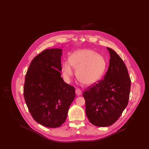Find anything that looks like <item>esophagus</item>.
Instances as JSON below:
<instances>
[{"label": "esophagus", "instance_id": "1", "mask_svg": "<svg viewBox=\"0 0 149 149\" xmlns=\"http://www.w3.org/2000/svg\"><path fill=\"white\" fill-rule=\"evenodd\" d=\"M75 93H76V94H77L78 95H81L82 94L81 91L80 89H79V88H77V89H76Z\"/></svg>", "mask_w": 149, "mask_h": 149}]
</instances>
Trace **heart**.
Segmentation results:
<instances>
[{
  "label": "heart",
  "mask_w": 149,
  "mask_h": 149,
  "mask_svg": "<svg viewBox=\"0 0 149 149\" xmlns=\"http://www.w3.org/2000/svg\"><path fill=\"white\" fill-rule=\"evenodd\" d=\"M74 68L77 69L76 76L85 84L91 85L103 77L107 68L105 58L94 51L79 50L74 52L70 60L63 62L62 74L64 79L69 82L74 74Z\"/></svg>",
  "instance_id": "1"
}]
</instances>
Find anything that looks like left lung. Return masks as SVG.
<instances>
[{"instance_id": "1", "label": "left lung", "mask_w": 149, "mask_h": 149, "mask_svg": "<svg viewBox=\"0 0 149 149\" xmlns=\"http://www.w3.org/2000/svg\"><path fill=\"white\" fill-rule=\"evenodd\" d=\"M107 50L111 58L104 79L83 93L86 116L98 127L109 126L120 118L127 106L131 88V79L122 59L112 49Z\"/></svg>"}]
</instances>
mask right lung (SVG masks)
<instances>
[{
	"label": "right lung",
	"mask_w": 149,
	"mask_h": 149,
	"mask_svg": "<svg viewBox=\"0 0 149 149\" xmlns=\"http://www.w3.org/2000/svg\"><path fill=\"white\" fill-rule=\"evenodd\" d=\"M61 55L59 49L43 51L32 60L25 77L23 94L29 111L47 127L64 123L75 97L74 87L61 77Z\"/></svg>",
	"instance_id": "add662e5"
}]
</instances>
